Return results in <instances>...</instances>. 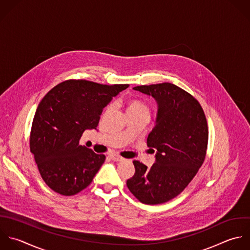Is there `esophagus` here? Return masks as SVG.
<instances>
[{
	"instance_id": "34e87169",
	"label": "esophagus",
	"mask_w": 250,
	"mask_h": 250,
	"mask_svg": "<svg viewBox=\"0 0 250 250\" xmlns=\"http://www.w3.org/2000/svg\"><path fill=\"white\" fill-rule=\"evenodd\" d=\"M110 158H111V160H113V161H115V162H121V161H123V160H124V158H122L121 156L116 155V154H112V155H110Z\"/></svg>"
}]
</instances>
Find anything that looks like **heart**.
Wrapping results in <instances>:
<instances>
[{
	"instance_id": "obj_1",
	"label": "heart",
	"mask_w": 250,
	"mask_h": 250,
	"mask_svg": "<svg viewBox=\"0 0 250 250\" xmlns=\"http://www.w3.org/2000/svg\"><path fill=\"white\" fill-rule=\"evenodd\" d=\"M126 112L128 114H148V106L141 100L136 98H131L126 103Z\"/></svg>"
}]
</instances>
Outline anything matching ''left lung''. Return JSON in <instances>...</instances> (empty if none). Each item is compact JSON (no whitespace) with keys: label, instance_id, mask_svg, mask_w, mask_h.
Returning a JSON list of instances; mask_svg holds the SVG:
<instances>
[{"label":"left lung","instance_id":"8db88e82","mask_svg":"<svg viewBox=\"0 0 250 250\" xmlns=\"http://www.w3.org/2000/svg\"><path fill=\"white\" fill-rule=\"evenodd\" d=\"M133 89L154 97L158 103L155 126L147 138L148 147L157 154L150 168L133 161L135 173L126 186L139 202L160 205L177 197L204 164L208 122L199 101L173 83L138 85Z\"/></svg>","mask_w":250,"mask_h":250}]
</instances>
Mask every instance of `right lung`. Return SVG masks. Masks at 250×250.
Returning a JSON list of instances; mask_svg holds the SVG:
<instances>
[{
	"instance_id": "1",
	"label": "right lung",
	"mask_w": 250,
	"mask_h": 250,
	"mask_svg": "<svg viewBox=\"0 0 250 250\" xmlns=\"http://www.w3.org/2000/svg\"><path fill=\"white\" fill-rule=\"evenodd\" d=\"M126 87L67 80L42 99L32 123L30 150L51 190L73 196L91 183L106 157L80 145V139L85 129H96L103 109Z\"/></svg>"
}]
</instances>
